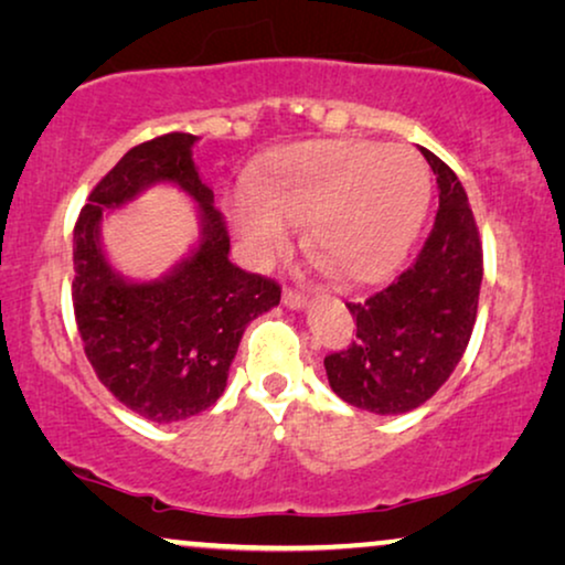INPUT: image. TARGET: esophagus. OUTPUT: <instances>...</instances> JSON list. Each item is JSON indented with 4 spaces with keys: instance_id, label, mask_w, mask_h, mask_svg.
<instances>
[{
    "instance_id": "esophagus-1",
    "label": "esophagus",
    "mask_w": 565,
    "mask_h": 565,
    "mask_svg": "<svg viewBox=\"0 0 565 565\" xmlns=\"http://www.w3.org/2000/svg\"><path fill=\"white\" fill-rule=\"evenodd\" d=\"M282 303L288 306V308H292V311H300V308L308 306V298L303 296V292H298V290H285L282 292Z\"/></svg>"
}]
</instances>
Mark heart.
Listing matches in <instances>:
<instances>
[{"instance_id":"b5f03b06","label":"heart","mask_w":565,"mask_h":565,"mask_svg":"<svg viewBox=\"0 0 565 565\" xmlns=\"http://www.w3.org/2000/svg\"><path fill=\"white\" fill-rule=\"evenodd\" d=\"M429 172L408 146L329 138L282 146L226 205L228 226L254 262H267L303 221L306 246L339 277L375 282L396 269L429 203Z\"/></svg>"}]
</instances>
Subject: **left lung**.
<instances>
[{"instance_id":"left-lung-1","label":"left lung","mask_w":565,"mask_h":565,"mask_svg":"<svg viewBox=\"0 0 565 565\" xmlns=\"http://www.w3.org/2000/svg\"><path fill=\"white\" fill-rule=\"evenodd\" d=\"M437 174L431 234L388 288L347 303L358 337L323 360L331 391L373 414H406L443 388L470 342L483 280L481 236L458 174L422 149Z\"/></svg>"}]
</instances>
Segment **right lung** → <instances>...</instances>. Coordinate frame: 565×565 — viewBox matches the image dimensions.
I'll list each match as a JSON object with an SVG mask.
<instances>
[{
    "mask_svg": "<svg viewBox=\"0 0 565 565\" xmlns=\"http://www.w3.org/2000/svg\"><path fill=\"white\" fill-rule=\"evenodd\" d=\"M198 136L138 143L107 172L74 226L72 300L84 354L130 412L169 424L221 398L244 329L280 303V285L228 259V231L192 161ZM167 181L199 205L201 238L159 281L120 276L102 249V213Z\"/></svg>",
    "mask_w": 565,
    "mask_h": 565,
    "instance_id": "1",
    "label": "right lung"
}]
</instances>
